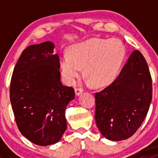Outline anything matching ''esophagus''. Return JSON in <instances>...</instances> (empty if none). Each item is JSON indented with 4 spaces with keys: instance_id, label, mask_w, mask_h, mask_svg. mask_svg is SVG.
I'll return each instance as SVG.
<instances>
[{
    "instance_id": "1",
    "label": "esophagus",
    "mask_w": 158,
    "mask_h": 158,
    "mask_svg": "<svg viewBox=\"0 0 158 158\" xmlns=\"http://www.w3.org/2000/svg\"><path fill=\"white\" fill-rule=\"evenodd\" d=\"M82 92H83V90H82V89L77 88V89H75V93H76V96H79V95H80L82 93Z\"/></svg>"
}]
</instances>
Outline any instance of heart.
I'll use <instances>...</instances> for the list:
<instances>
[{"instance_id": "b5f03b06", "label": "heart", "mask_w": 158, "mask_h": 158, "mask_svg": "<svg viewBox=\"0 0 158 158\" xmlns=\"http://www.w3.org/2000/svg\"><path fill=\"white\" fill-rule=\"evenodd\" d=\"M125 56V47L118 39L92 38L71 46L69 56L60 58L61 73L65 82L73 85L83 68L87 83L102 87L117 77Z\"/></svg>"}]
</instances>
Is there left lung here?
<instances>
[{"mask_svg":"<svg viewBox=\"0 0 158 158\" xmlns=\"http://www.w3.org/2000/svg\"><path fill=\"white\" fill-rule=\"evenodd\" d=\"M95 98V122L105 138L119 141L137 131L152 98L151 74L140 51H133L115 80Z\"/></svg>","mask_w":158,"mask_h":158,"instance_id":"8db88e82","label":"left lung"}]
</instances>
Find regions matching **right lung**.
<instances>
[{
    "instance_id": "1",
    "label": "right lung",
    "mask_w": 158,
    "mask_h": 158,
    "mask_svg": "<svg viewBox=\"0 0 158 158\" xmlns=\"http://www.w3.org/2000/svg\"><path fill=\"white\" fill-rule=\"evenodd\" d=\"M53 43L27 47L11 78L10 98L22 135L39 146L60 141L66 131L65 111L75 98L74 89L60 80V58Z\"/></svg>"
}]
</instances>
